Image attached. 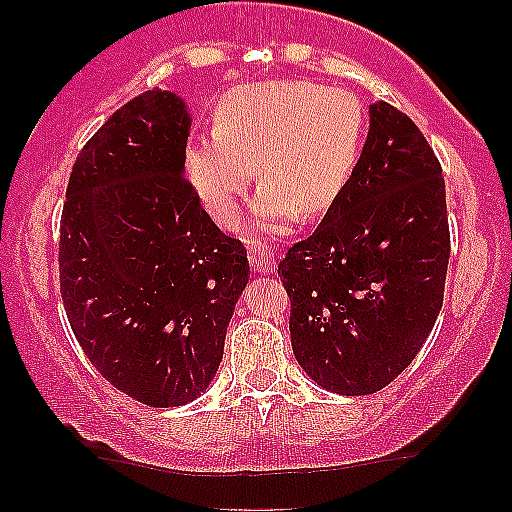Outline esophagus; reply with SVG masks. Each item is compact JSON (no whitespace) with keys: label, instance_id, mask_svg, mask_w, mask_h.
I'll return each instance as SVG.
<instances>
[{"label":"esophagus","instance_id":"34e87169","mask_svg":"<svg viewBox=\"0 0 512 512\" xmlns=\"http://www.w3.org/2000/svg\"><path fill=\"white\" fill-rule=\"evenodd\" d=\"M248 260L252 264V269H255V272H260V274L269 272V269L274 267V255L267 248H264L262 243L248 245Z\"/></svg>","mask_w":512,"mask_h":512}]
</instances>
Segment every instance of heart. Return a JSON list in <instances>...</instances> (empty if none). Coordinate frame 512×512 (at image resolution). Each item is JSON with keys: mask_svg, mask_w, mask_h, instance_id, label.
<instances>
[{"mask_svg": "<svg viewBox=\"0 0 512 512\" xmlns=\"http://www.w3.org/2000/svg\"><path fill=\"white\" fill-rule=\"evenodd\" d=\"M363 103L346 88L267 81L228 93L211 137L187 149V173L219 223L238 216L252 180L262 192L252 221L284 231L296 216L330 211L354 178L366 144Z\"/></svg>", "mask_w": 512, "mask_h": 512, "instance_id": "heart-1", "label": "heart"}]
</instances>
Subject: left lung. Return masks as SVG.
<instances>
[{"instance_id":"8db88e82","label":"left lung","mask_w":512,"mask_h":512,"mask_svg":"<svg viewBox=\"0 0 512 512\" xmlns=\"http://www.w3.org/2000/svg\"><path fill=\"white\" fill-rule=\"evenodd\" d=\"M448 260L440 161L411 117L370 105L349 187L279 262L296 361L337 395L383 390L436 325Z\"/></svg>"}]
</instances>
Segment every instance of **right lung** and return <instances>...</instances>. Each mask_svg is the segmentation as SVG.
I'll return each instance as SVG.
<instances>
[{"instance_id":"add662e5","label":"right lung","mask_w":512,"mask_h":512,"mask_svg":"<svg viewBox=\"0 0 512 512\" xmlns=\"http://www.w3.org/2000/svg\"><path fill=\"white\" fill-rule=\"evenodd\" d=\"M190 115L151 88L117 108L69 175L60 293L88 361L149 407L207 390L248 284V252L182 175Z\"/></svg>"}]
</instances>
